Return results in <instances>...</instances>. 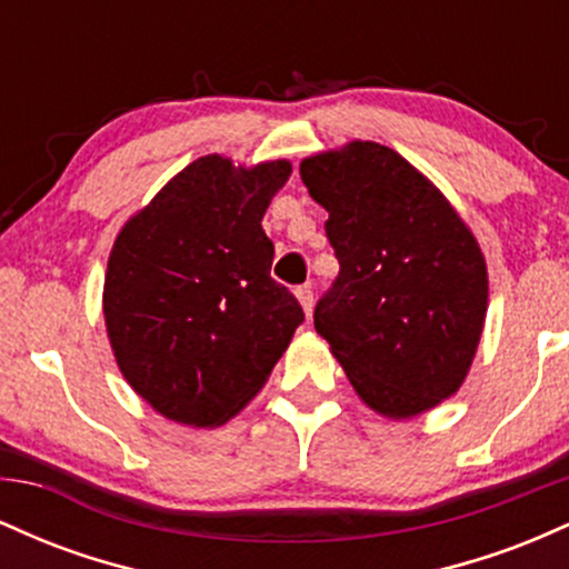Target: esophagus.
I'll return each instance as SVG.
<instances>
[{"label":"esophagus","mask_w":569,"mask_h":569,"mask_svg":"<svg viewBox=\"0 0 569 569\" xmlns=\"http://www.w3.org/2000/svg\"><path fill=\"white\" fill-rule=\"evenodd\" d=\"M293 293H297V299H299V305H302L305 316L310 318V312H312V289H310V286H299V289Z\"/></svg>","instance_id":"obj_1"}]
</instances>
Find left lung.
I'll list each match as a JSON object with an SVG mask.
<instances>
[{
  "mask_svg": "<svg viewBox=\"0 0 569 569\" xmlns=\"http://www.w3.org/2000/svg\"><path fill=\"white\" fill-rule=\"evenodd\" d=\"M329 211L339 276L316 331L361 401L409 420L466 382L487 318V262L441 189L375 141H350L299 166Z\"/></svg>",
  "mask_w": 569,
  "mask_h": 569,
  "instance_id": "1",
  "label": "left lung"
}]
</instances>
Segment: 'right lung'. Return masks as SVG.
Wrapping results in <instances>:
<instances>
[{
  "mask_svg": "<svg viewBox=\"0 0 569 569\" xmlns=\"http://www.w3.org/2000/svg\"><path fill=\"white\" fill-rule=\"evenodd\" d=\"M289 160L189 162L126 221L103 278L117 367L154 411L217 428L264 388L305 312L262 230Z\"/></svg>",
  "mask_w": 569,
  "mask_h": 569,
  "instance_id": "right-lung-1",
  "label": "right lung"
}]
</instances>
